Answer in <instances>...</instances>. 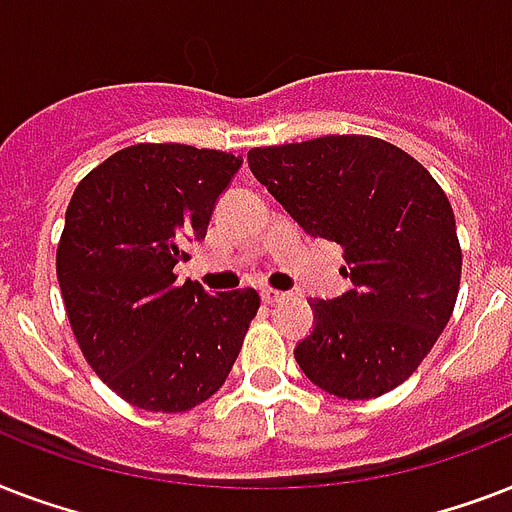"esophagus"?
Segmentation results:
<instances>
[{"mask_svg": "<svg viewBox=\"0 0 512 512\" xmlns=\"http://www.w3.org/2000/svg\"><path fill=\"white\" fill-rule=\"evenodd\" d=\"M260 297H263V303L265 305H276V303H281V300H284V292H279V289H271V287H265L263 292H260Z\"/></svg>", "mask_w": 512, "mask_h": 512, "instance_id": "obj_1", "label": "esophagus"}]
</instances>
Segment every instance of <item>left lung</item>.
<instances>
[{
  "instance_id": "1",
  "label": "left lung",
  "mask_w": 512,
  "mask_h": 512,
  "mask_svg": "<svg viewBox=\"0 0 512 512\" xmlns=\"http://www.w3.org/2000/svg\"><path fill=\"white\" fill-rule=\"evenodd\" d=\"M247 162L305 233L345 249L350 289L311 300L316 324L295 348L305 377L348 401L398 388L436 345L460 289V241L441 185L369 135L252 148Z\"/></svg>"
}]
</instances>
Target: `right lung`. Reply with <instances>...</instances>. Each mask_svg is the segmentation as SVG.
<instances>
[{"instance_id":"add662e5","label":"right lung","mask_w":512,"mask_h":512,"mask_svg":"<svg viewBox=\"0 0 512 512\" xmlns=\"http://www.w3.org/2000/svg\"><path fill=\"white\" fill-rule=\"evenodd\" d=\"M241 156L138 143L76 185L58 244V281L87 364L148 412H185L215 396L260 308L255 289L209 295L177 281L188 244L207 236Z\"/></svg>"}]
</instances>
